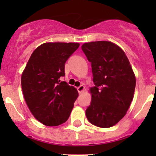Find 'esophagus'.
I'll list each match as a JSON object with an SVG mask.
<instances>
[{
    "mask_svg": "<svg viewBox=\"0 0 156 156\" xmlns=\"http://www.w3.org/2000/svg\"><path fill=\"white\" fill-rule=\"evenodd\" d=\"M77 89H78V91L79 92V94H81L84 90V89H85V87L84 85H81L77 88Z\"/></svg>",
    "mask_w": 156,
    "mask_h": 156,
    "instance_id": "1",
    "label": "esophagus"
}]
</instances>
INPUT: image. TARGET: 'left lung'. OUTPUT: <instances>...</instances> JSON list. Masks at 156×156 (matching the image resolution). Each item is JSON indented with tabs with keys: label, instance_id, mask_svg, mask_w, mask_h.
Listing matches in <instances>:
<instances>
[{
	"label": "left lung",
	"instance_id": "left-lung-1",
	"mask_svg": "<svg viewBox=\"0 0 156 156\" xmlns=\"http://www.w3.org/2000/svg\"><path fill=\"white\" fill-rule=\"evenodd\" d=\"M83 52L91 62V103L87 120L100 127L114 126L126 115L133 98L136 78L125 52L111 41L84 43Z\"/></svg>",
	"mask_w": 156,
	"mask_h": 156
}]
</instances>
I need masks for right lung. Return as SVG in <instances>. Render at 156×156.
<instances>
[{
	"instance_id": "obj_1",
	"label": "right lung",
	"mask_w": 156,
	"mask_h": 156,
	"mask_svg": "<svg viewBox=\"0 0 156 156\" xmlns=\"http://www.w3.org/2000/svg\"><path fill=\"white\" fill-rule=\"evenodd\" d=\"M79 45L42 44L34 50L23 70L21 84L25 100L31 114L43 125H62L70 115L78 92L59 78L65 75L66 62Z\"/></svg>"
}]
</instances>
